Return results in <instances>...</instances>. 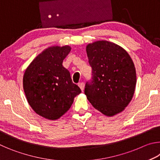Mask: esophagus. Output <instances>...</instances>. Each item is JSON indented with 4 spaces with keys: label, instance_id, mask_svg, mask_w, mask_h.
Returning <instances> with one entry per match:
<instances>
[{
    "label": "esophagus",
    "instance_id": "esophagus-1",
    "mask_svg": "<svg viewBox=\"0 0 160 160\" xmlns=\"http://www.w3.org/2000/svg\"><path fill=\"white\" fill-rule=\"evenodd\" d=\"M78 86L80 87V90L83 92L84 88H85V83H84V82H80V83L78 84Z\"/></svg>",
    "mask_w": 160,
    "mask_h": 160
}]
</instances>
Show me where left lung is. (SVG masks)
Wrapping results in <instances>:
<instances>
[{
	"label": "left lung",
	"instance_id": "left-lung-1",
	"mask_svg": "<svg viewBox=\"0 0 160 160\" xmlns=\"http://www.w3.org/2000/svg\"><path fill=\"white\" fill-rule=\"evenodd\" d=\"M92 80L85 94L94 109L107 116L125 109L136 85V71L128 52L115 43L101 40L86 46Z\"/></svg>",
	"mask_w": 160,
	"mask_h": 160
}]
</instances>
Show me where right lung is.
I'll use <instances>...</instances> for the list:
<instances>
[{
    "label": "right lung",
    "instance_id": "add662e5",
    "mask_svg": "<svg viewBox=\"0 0 160 160\" xmlns=\"http://www.w3.org/2000/svg\"><path fill=\"white\" fill-rule=\"evenodd\" d=\"M70 51L68 45L48 47L33 59L23 75L28 102L38 115L48 120L61 118L81 92L63 66Z\"/></svg>",
    "mask_w": 160,
    "mask_h": 160
}]
</instances>
